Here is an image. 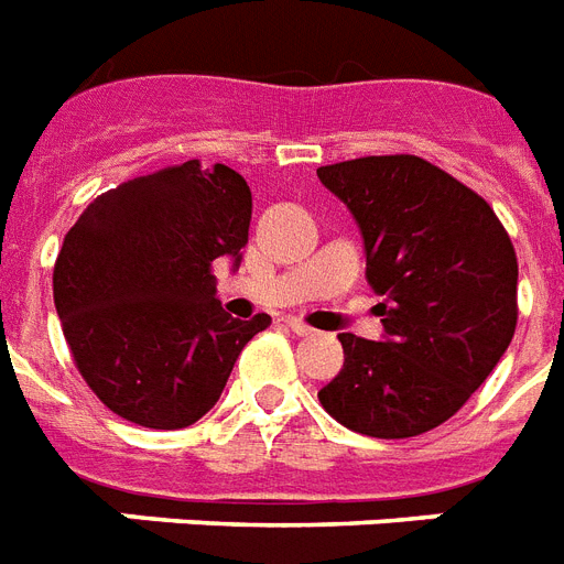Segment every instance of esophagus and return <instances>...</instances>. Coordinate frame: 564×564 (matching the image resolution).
Wrapping results in <instances>:
<instances>
[{
  "label": "esophagus",
  "mask_w": 564,
  "mask_h": 564,
  "mask_svg": "<svg viewBox=\"0 0 564 564\" xmlns=\"http://www.w3.org/2000/svg\"><path fill=\"white\" fill-rule=\"evenodd\" d=\"M285 323H288V328H291V332H294V335H303V337H305V335H311V332H314V328L305 326L303 319H296V317H288Z\"/></svg>",
  "instance_id": "obj_1"
}]
</instances>
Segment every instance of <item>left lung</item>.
I'll list each match as a JSON object with an SVG mask.
<instances>
[{
	"label": "left lung",
	"instance_id": "8db88e82",
	"mask_svg": "<svg viewBox=\"0 0 564 564\" xmlns=\"http://www.w3.org/2000/svg\"><path fill=\"white\" fill-rule=\"evenodd\" d=\"M358 220L384 340L337 335L344 369L317 393L332 419L378 440L452 419L507 352L518 259L484 197L422 156H360L317 169Z\"/></svg>",
	"mask_w": 564,
	"mask_h": 564
}]
</instances>
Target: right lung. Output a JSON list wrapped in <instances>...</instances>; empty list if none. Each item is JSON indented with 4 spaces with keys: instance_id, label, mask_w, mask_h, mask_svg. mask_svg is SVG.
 I'll return each instance as SVG.
<instances>
[{
    "instance_id": "add662e5",
    "label": "right lung",
    "mask_w": 564,
    "mask_h": 564,
    "mask_svg": "<svg viewBox=\"0 0 564 564\" xmlns=\"http://www.w3.org/2000/svg\"><path fill=\"white\" fill-rule=\"evenodd\" d=\"M253 195L200 160L98 195L63 238L54 308L75 367L116 416L156 431L195 425L268 314L229 317L212 261H241Z\"/></svg>"
}]
</instances>
